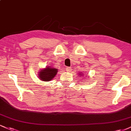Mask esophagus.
<instances>
[{"label": "esophagus", "mask_w": 131, "mask_h": 131, "mask_svg": "<svg viewBox=\"0 0 131 131\" xmlns=\"http://www.w3.org/2000/svg\"><path fill=\"white\" fill-rule=\"evenodd\" d=\"M71 70V67H67L66 68V71L67 72H70Z\"/></svg>", "instance_id": "1"}]
</instances>
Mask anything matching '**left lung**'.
<instances>
[{"instance_id": "1", "label": "left lung", "mask_w": 131, "mask_h": 131, "mask_svg": "<svg viewBox=\"0 0 131 131\" xmlns=\"http://www.w3.org/2000/svg\"><path fill=\"white\" fill-rule=\"evenodd\" d=\"M81 73H82V72H81ZM82 74H80V75H82ZM81 75H80V76H81Z\"/></svg>"}]
</instances>
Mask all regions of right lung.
I'll use <instances>...</instances> for the list:
<instances>
[{
  "label": "right lung",
  "instance_id": "obj_1",
  "mask_svg": "<svg viewBox=\"0 0 131 131\" xmlns=\"http://www.w3.org/2000/svg\"><path fill=\"white\" fill-rule=\"evenodd\" d=\"M57 71H58L57 68H54L51 67H48L39 72L38 77L41 81L48 82L51 81L56 76Z\"/></svg>",
  "mask_w": 131,
  "mask_h": 131
}]
</instances>
